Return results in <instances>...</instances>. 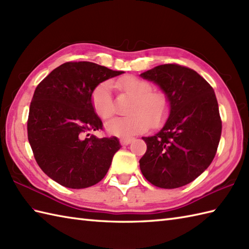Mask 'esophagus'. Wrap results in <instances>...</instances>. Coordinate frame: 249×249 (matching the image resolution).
Masks as SVG:
<instances>
[{"instance_id":"34e87169","label":"esophagus","mask_w":249,"mask_h":249,"mask_svg":"<svg viewBox=\"0 0 249 249\" xmlns=\"http://www.w3.org/2000/svg\"><path fill=\"white\" fill-rule=\"evenodd\" d=\"M134 140V138H121L120 139V142H121V144L122 145H127V144H129L131 141Z\"/></svg>"}]
</instances>
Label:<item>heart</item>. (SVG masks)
Segmentation results:
<instances>
[{"instance_id": "b5f03b06", "label": "heart", "mask_w": 249, "mask_h": 249, "mask_svg": "<svg viewBox=\"0 0 249 249\" xmlns=\"http://www.w3.org/2000/svg\"><path fill=\"white\" fill-rule=\"evenodd\" d=\"M120 89L134 98L129 113L126 118H114L106 123L107 133L128 138L143 133L153 126L161 124L167 118L170 104L167 95L152 91V84L134 76L125 77L118 82ZM91 102L93 109L100 119L107 120L114 112L112 100V83L105 81L94 89Z\"/></svg>"}]
</instances>
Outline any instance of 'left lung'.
<instances>
[{"mask_svg":"<svg viewBox=\"0 0 249 249\" xmlns=\"http://www.w3.org/2000/svg\"><path fill=\"white\" fill-rule=\"evenodd\" d=\"M140 77L157 84L170 104L162 128L142 137L146 152L140 170L157 187H182L206 170L217 151L221 120L214 89L197 71L178 64L156 66Z\"/></svg>","mask_w":249,"mask_h":249,"instance_id":"left-lung-1","label":"left lung"}]
</instances>
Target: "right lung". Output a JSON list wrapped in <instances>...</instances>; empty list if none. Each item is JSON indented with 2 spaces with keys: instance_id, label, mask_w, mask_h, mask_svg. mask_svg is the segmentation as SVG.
<instances>
[{
  "instance_id": "right-lung-1",
  "label": "right lung",
  "mask_w": 249,
  "mask_h": 249,
  "mask_svg": "<svg viewBox=\"0 0 249 249\" xmlns=\"http://www.w3.org/2000/svg\"><path fill=\"white\" fill-rule=\"evenodd\" d=\"M123 72L92 62H67L37 86L28 138L41 170L62 186L87 188L107 174L121 144L116 137H86L103 128L91 97L99 83Z\"/></svg>"
}]
</instances>
